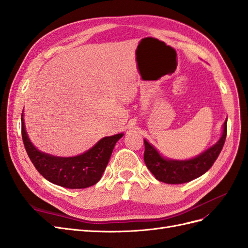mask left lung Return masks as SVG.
<instances>
[{"instance_id":"1","label":"left lung","mask_w":248,"mask_h":248,"mask_svg":"<svg viewBox=\"0 0 248 248\" xmlns=\"http://www.w3.org/2000/svg\"><path fill=\"white\" fill-rule=\"evenodd\" d=\"M227 122L228 119L223 124L222 136L219 140L196 158L189 160H170L163 158L157 150L145 140L144 160L147 168L157 180L168 184L186 183L204 175L213 166L221 152L227 138Z\"/></svg>"}]
</instances>
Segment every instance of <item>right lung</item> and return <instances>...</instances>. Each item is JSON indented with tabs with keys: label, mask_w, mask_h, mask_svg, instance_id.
Segmentation results:
<instances>
[{
	"label": "right lung",
	"mask_w": 248,
	"mask_h": 248,
	"mask_svg": "<svg viewBox=\"0 0 248 248\" xmlns=\"http://www.w3.org/2000/svg\"><path fill=\"white\" fill-rule=\"evenodd\" d=\"M21 137L26 151L39 174L66 188H87L99 181L116 142L123 133L101 139L86 153L76 157H56L38 151L29 140L21 114Z\"/></svg>",
	"instance_id": "obj_1"
}]
</instances>
